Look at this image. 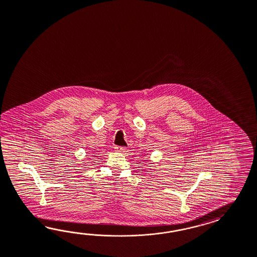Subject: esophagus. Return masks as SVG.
<instances>
[{
	"label": "esophagus",
	"instance_id": "1",
	"mask_svg": "<svg viewBox=\"0 0 257 257\" xmlns=\"http://www.w3.org/2000/svg\"><path fill=\"white\" fill-rule=\"evenodd\" d=\"M114 149H115V151H118V152H124V151H125V148H124V147L117 146V147H115Z\"/></svg>",
	"mask_w": 257,
	"mask_h": 257
}]
</instances>
